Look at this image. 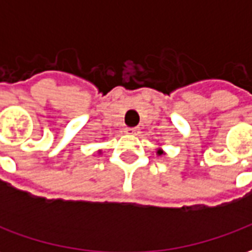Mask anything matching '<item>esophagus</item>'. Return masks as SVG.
Returning <instances> with one entry per match:
<instances>
[{
    "mask_svg": "<svg viewBox=\"0 0 252 252\" xmlns=\"http://www.w3.org/2000/svg\"><path fill=\"white\" fill-rule=\"evenodd\" d=\"M126 132L128 135H137L139 133V128H126Z\"/></svg>",
    "mask_w": 252,
    "mask_h": 252,
    "instance_id": "1",
    "label": "esophagus"
}]
</instances>
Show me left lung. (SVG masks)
Segmentation results:
<instances>
[{
  "label": "left lung",
  "mask_w": 252,
  "mask_h": 252,
  "mask_svg": "<svg viewBox=\"0 0 252 252\" xmlns=\"http://www.w3.org/2000/svg\"><path fill=\"white\" fill-rule=\"evenodd\" d=\"M157 154H158V155H162V154H163V151H162V150H160V148H159L158 151H157Z\"/></svg>",
  "instance_id": "1"
}]
</instances>
